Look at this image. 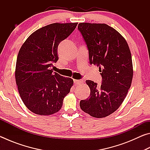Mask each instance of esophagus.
Here are the masks:
<instances>
[{
  "mask_svg": "<svg viewBox=\"0 0 150 150\" xmlns=\"http://www.w3.org/2000/svg\"><path fill=\"white\" fill-rule=\"evenodd\" d=\"M83 83V80L79 79V80H74V83L75 85H80Z\"/></svg>",
  "mask_w": 150,
  "mask_h": 150,
  "instance_id": "obj_1",
  "label": "esophagus"
}]
</instances>
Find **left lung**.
Listing matches in <instances>:
<instances>
[{
	"label": "left lung",
	"instance_id": "left-lung-1",
	"mask_svg": "<svg viewBox=\"0 0 150 150\" xmlns=\"http://www.w3.org/2000/svg\"><path fill=\"white\" fill-rule=\"evenodd\" d=\"M78 30L87 49L91 65H97L102 84L87 80L90 96L80 101V107L95 118L111 115L121 105L133 77L132 55L126 40L105 24L80 23Z\"/></svg>",
	"mask_w": 150,
	"mask_h": 150
}]
</instances>
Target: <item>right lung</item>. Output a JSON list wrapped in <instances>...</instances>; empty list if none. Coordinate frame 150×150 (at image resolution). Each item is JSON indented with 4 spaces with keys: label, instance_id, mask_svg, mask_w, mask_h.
I'll use <instances>...</instances> for the list:
<instances>
[{
    "label": "right lung",
    "instance_id": "add662e5",
    "mask_svg": "<svg viewBox=\"0 0 150 150\" xmlns=\"http://www.w3.org/2000/svg\"><path fill=\"white\" fill-rule=\"evenodd\" d=\"M78 23H54L30 35L17 57L15 78L22 101L30 111L50 115L59 111L73 81L53 72L57 62V47Z\"/></svg>",
    "mask_w": 150,
    "mask_h": 150
}]
</instances>
